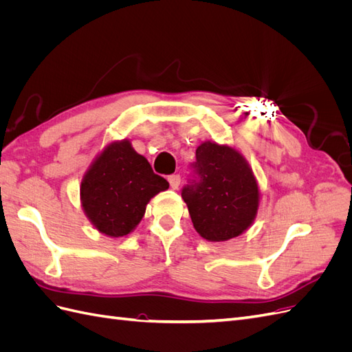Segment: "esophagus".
<instances>
[{
  "mask_svg": "<svg viewBox=\"0 0 352 352\" xmlns=\"http://www.w3.org/2000/svg\"><path fill=\"white\" fill-rule=\"evenodd\" d=\"M168 184L172 189H177L180 185V176L179 175H170L168 176Z\"/></svg>",
  "mask_w": 352,
  "mask_h": 352,
  "instance_id": "34e87169",
  "label": "esophagus"
}]
</instances>
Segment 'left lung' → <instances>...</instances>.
I'll return each instance as SVG.
<instances>
[{
  "label": "left lung",
  "mask_w": 352,
  "mask_h": 352,
  "mask_svg": "<svg viewBox=\"0 0 352 352\" xmlns=\"http://www.w3.org/2000/svg\"><path fill=\"white\" fill-rule=\"evenodd\" d=\"M195 155L194 179L182 189L195 230L211 242L239 236L257 216L260 201L250 164L233 148L210 141Z\"/></svg>",
  "instance_id": "obj_1"
}]
</instances>
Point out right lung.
Returning <instances> with one entry per match:
<instances>
[{
  "mask_svg": "<svg viewBox=\"0 0 352 352\" xmlns=\"http://www.w3.org/2000/svg\"><path fill=\"white\" fill-rule=\"evenodd\" d=\"M168 182L153 172L129 141L111 142L95 158L80 185L85 214L104 235L124 236L145 214L146 204Z\"/></svg>",
  "mask_w": 352,
  "mask_h": 352,
  "instance_id": "right-lung-1",
  "label": "right lung"
}]
</instances>
